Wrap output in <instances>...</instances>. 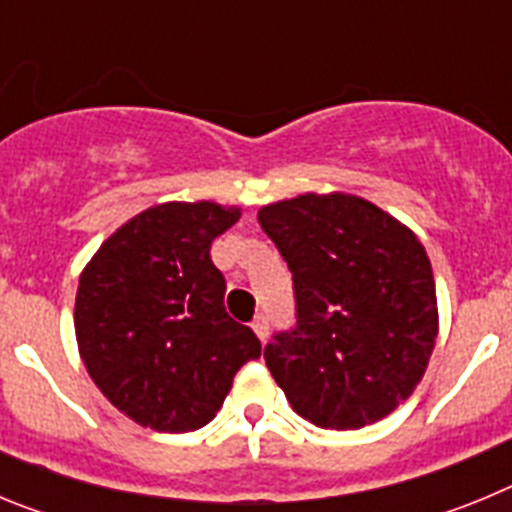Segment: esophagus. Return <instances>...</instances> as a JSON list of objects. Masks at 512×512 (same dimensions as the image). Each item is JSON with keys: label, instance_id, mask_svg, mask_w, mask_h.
Segmentation results:
<instances>
[{"label": "esophagus", "instance_id": "34e87169", "mask_svg": "<svg viewBox=\"0 0 512 512\" xmlns=\"http://www.w3.org/2000/svg\"><path fill=\"white\" fill-rule=\"evenodd\" d=\"M251 328H253V333L261 338V341H266V338H269V318H266V315H256L251 323Z\"/></svg>", "mask_w": 512, "mask_h": 512}]
</instances>
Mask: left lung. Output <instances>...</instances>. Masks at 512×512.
Here are the masks:
<instances>
[{
	"label": "left lung",
	"instance_id": "8db88e82",
	"mask_svg": "<svg viewBox=\"0 0 512 512\" xmlns=\"http://www.w3.org/2000/svg\"><path fill=\"white\" fill-rule=\"evenodd\" d=\"M259 223L292 271L297 320L264 348L292 410L336 431L390 415L438 336L423 243L354 194H302L261 207Z\"/></svg>",
	"mask_w": 512,
	"mask_h": 512
}]
</instances>
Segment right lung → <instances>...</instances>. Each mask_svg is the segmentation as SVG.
<instances>
[{
  "mask_svg": "<svg viewBox=\"0 0 512 512\" xmlns=\"http://www.w3.org/2000/svg\"><path fill=\"white\" fill-rule=\"evenodd\" d=\"M241 212L166 202L140 212L81 271L74 328L89 377L120 413L161 433L197 431L261 341L225 312L212 241Z\"/></svg>",
  "mask_w": 512,
  "mask_h": 512,
  "instance_id": "add662e5",
  "label": "right lung"
}]
</instances>
